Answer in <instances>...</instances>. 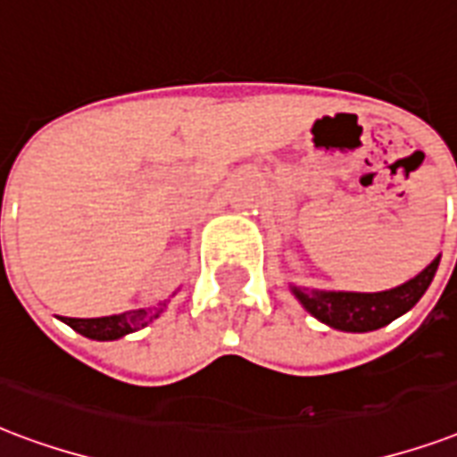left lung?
<instances>
[{"label": "left lung", "mask_w": 457, "mask_h": 457, "mask_svg": "<svg viewBox=\"0 0 457 457\" xmlns=\"http://www.w3.org/2000/svg\"><path fill=\"white\" fill-rule=\"evenodd\" d=\"M441 256L431 261L422 273L414 275L412 280L383 292H336V290H309L295 287L292 295L299 304L312 313L313 319L345 333H367L388 326L398 316L410 312L436 275Z\"/></svg>", "instance_id": "left-lung-1"}]
</instances>
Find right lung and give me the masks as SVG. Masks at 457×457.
I'll use <instances>...</instances> for the list:
<instances>
[{
    "label": "right lung",
    "mask_w": 457,
    "mask_h": 457,
    "mask_svg": "<svg viewBox=\"0 0 457 457\" xmlns=\"http://www.w3.org/2000/svg\"><path fill=\"white\" fill-rule=\"evenodd\" d=\"M162 309H134V312L114 313V316H100V319H69L62 316V321L69 323L76 333L90 337V340H117L134 330L144 328L153 319H158Z\"/></svg>",
    "instance_id": "add662e5"
}]
</instances>
